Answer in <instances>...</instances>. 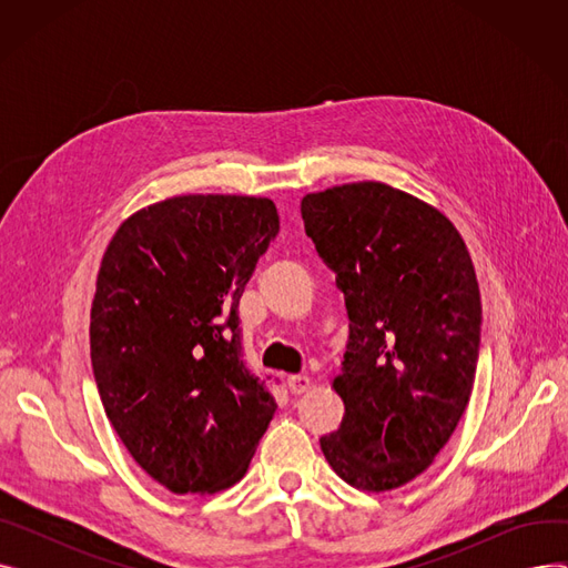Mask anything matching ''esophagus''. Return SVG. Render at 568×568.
Instances as JSON below:
<instances>
[{
	"label": "esophagus",
	"instance_id": "1",
	"mask_svg": "<svg viewBox=\"0 0 568 568\" xmlns=\"http://www.w3.org/2000/svg\"><path fill=\"white\" fill-rule=\"evenodd\" d=\"M287 386L292 394H306L311 389V377L308 375H290L287 377Z\"/></svg>",
	"mask_w": 568,
	"mask_h": 568
}]
</instances>
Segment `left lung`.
I'll return each mask as SVG.
<instances>
[{"instance_id": "1", "label": "left lung", "mask_w": 568, "mask_h": 568, "mask_svg": "<svg viewBox=\"0 0 568 568\" xmlns=\"http://www.w3.org/2000/svg\"><path fill=\"white\" fill-rule=\"evenodd\" d=\"M302 219L349 317L334 379L345 416L322 454L354 488H400L449 442L471 396L481 345L471 257L435 206L379 182L311 193Z\"/></svg>"}]
</instances>
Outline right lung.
<instances>
[{
  "mask_svg": "<svg viewBox=\"0 0 568 568\" xmlns=\"http://www.w3.org/2000/svg\"><path fill=\"white\" fill-rule=\"evenodd\" d=\"M276 234L266 197L179 195L124 221L103 255L89 324L99 396L135 463L176 495L242 479L276 412L239 329Z\"/></svg>",
  "mask_w": 568,
  "mask_h": 568,
  "instance_id": "obj_1",
  "label": "right lung"
}]
</instances>
